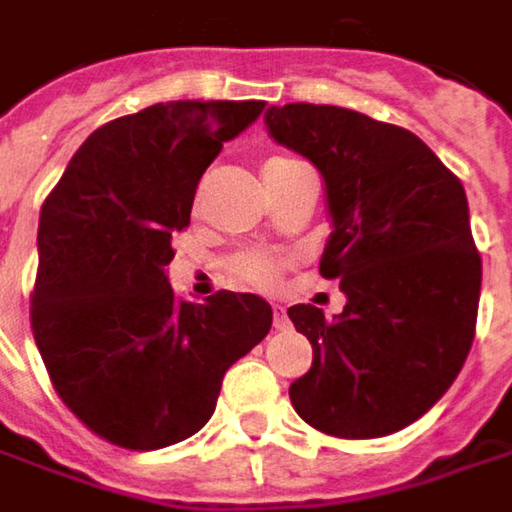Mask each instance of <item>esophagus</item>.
Here are the masks:
<instances>
[{
  "label": "esophagus",
  "instance_id": "34e87169",
  "mask_svg": "<svg viewBox=\"0 0 512 512\" xmlns=\"http://www.w3.org/2000/svg\"><path fill=\"white\" fill-rule=\"evenodd\" d=\"M272 324H275V330H286L289 327V316H286L284 307H275L272 310Z\"/></svg>",
  "mask_w": 512,
  "mask_h": 512
}]
</instances>
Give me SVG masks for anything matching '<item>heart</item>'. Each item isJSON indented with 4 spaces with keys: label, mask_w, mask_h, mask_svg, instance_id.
Listing matches in <instances>:
<instances>
[{
    "label": "heart",
    "mask_w": 512,
    "mask_h": 512,
    "mask_svg": "<svg viewBox=\"0 0 512 512\" xmlns=\"http://www.w3.org/2000/svg\"><path fill=\"white\" fill-rule=\"evenodd\" d=\"M304 167L295 159H286V156H272L266 159L260 173H263V182L272 185L278 179H284L286 173ZM286 260L278 255H269V252H246V255L231 257L228 263V278L240 286H255V289H275L281 284V275H284Z\"/></svg>",
    "instance_id": "obj_1"
}]
</instances>
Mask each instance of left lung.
<instances>
[{
  "label": "left lung",
  "mask_w": 512,
  "mask_h": 512,
  "mask_svg": "<svg viewBox=\"0 0 512 512\" xmlns=\"http://www.w3.org/2000/svg\"><path fill=\"white\" fill-rule=\"evenodd\" d=\"M266 127L324 176L333 231L318 272L347 298L333 318L289 307L313 345L289 400L324 435H394L449 391L472 347L481 255L464 185L414 133L353 109L272 106Z\"/></svg>",
  "instance_id": "8db88e82"
}]
</instances>
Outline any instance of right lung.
<instances>
[{
	"label": "right lung",
	"mask_w": 512,
	"mask_h": 512,
	"mask_svg": "<svg viewBox=\"0 0 512 512\" xmlns=\"http://www.w3.org/2000/svg\"><path fill=\"white\" fill-rule=\"evenodd\" d=\"M263 101H170L80 144L40 211L31 330L54 391L124 449H162L214 414L226 371L272 327L252 292L205 304L167 284L202 173Z\"/></svg>",
	"instance_id": "obj_1"
}]
</instances>
